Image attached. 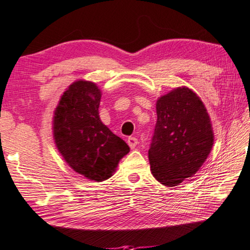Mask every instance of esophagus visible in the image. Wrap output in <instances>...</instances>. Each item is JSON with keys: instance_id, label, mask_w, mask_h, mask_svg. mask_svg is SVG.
<instances>
[{"instance_id": "esophagus-1", "label": "esophagus", "mask_w": 250, "mask_h": 250, "mask_svg": "<svg viewBox=\"0 0 250 250\" xmlns=\"http://www.w3.org/2000/svg\"><path fill=\"white\" fill-rule=\"evenodd\" d=\"M127 143H128V145H129V147L130 148H135V147H136V145L138 144V140L136 137H128V140H127Z\"/></svg>"}]
</instances>
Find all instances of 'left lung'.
I'll use <instances>...</instances> for the list:
<instances>
[{"mask_svg": "<svg viewBox=\"0 0 250 250\" xmlns=\"http://www.w3.org/2000/svg\"><path fill=\"white\" fill-rule=\"evenodd\" d=\"M156 113L150 170L163 185L174 187L199 170L214 144V132L205 105L185 86L159 97Z\"/></svg>", "mask_w": 250, "mask_h": 250, "instance_id": "1", "label": "left lung"}]
</instances>
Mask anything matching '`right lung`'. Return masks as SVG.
Wrapping results in <instances>:
<instances>
[{
	"instance_id": "obj_1",
	"label": "right lung",
	"mask_w": 250,
	"mask_h": 250,
	"mask_svg": "<svg viewBox=\"0 0 250 250\" xmlns=\"http://www.w3.org/2000/svg\"><path fill=\"white\" fill-rule=\"evenodd\" d=\"M101 97L95 83L76 81L61 96L53 117V137L64 161L95 182L109 178L129 152L128 145L102 123Z\"/></svg>"
}]
</instances>
